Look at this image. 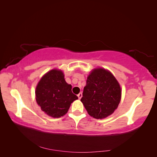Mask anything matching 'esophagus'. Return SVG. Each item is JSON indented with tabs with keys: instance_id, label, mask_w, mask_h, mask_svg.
<instances>
[{
	"instance_id": "34e87169",
	"label": "esophagus",
	"mask_w": 157,
	"mask_h": 157,
	"mask_svg": "<svg viewBox=\"0 0 157 157\" xmlns=\"http://www.w3.org/2000/svg\"><path fill=\"white\" fill-rule=\"evenodd\" d=\"M77 96H78V99H81V98H82V94L81 92H80V93L77 95Z\"/></svg>"
}]
</instances>
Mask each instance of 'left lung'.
Instances as JSON below:
<instances>
[{
	"label": "left lung",
	"mask_w": 157,
	"mask_h": 157,
	"mask_svg": "<svg viewBox=\"0 0 157 157\" xmlns=\"http://www.w3.org/2000/svg\"><path fill=\"white\" fill-rule=\"evenodd\" d=\"M121 99V88L113 74L105 69H94L86 80L80 99L89 115L98 119L111 115Z\"/></svg>",
	"instance_id": "8db88e82"
}]
</instances>
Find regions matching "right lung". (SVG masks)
<instances>
[{
	"label": "right lung",
	"mask_w": 157,
	"mask_h": 157,
	"mask_svg": "<svg viewBox=\"0 0 157 157\" xmlns=\"http://www.w3.org/2000/svg\"><path fill=\"white\" fill-rule=\"evenodd\" d=\"M72 86L66 82L61 70L52 69L46 73L36 87V101L47 115L59 118L67 113L71 104L78 97L72 91Z\"/></svg>",
	"instance_id": "obj_1"
}]
</instances>
